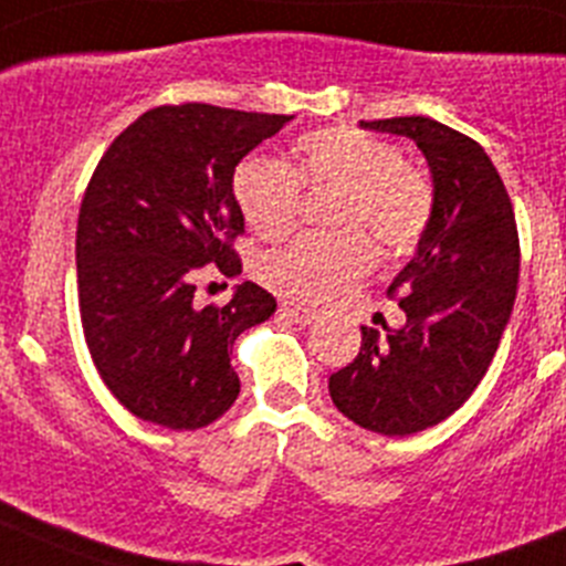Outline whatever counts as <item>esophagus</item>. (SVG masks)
<instances>
[{
    "instance_id": "1",
    "label": "esophagus",
    "mask_w": 566,
    "mask_h": 566,
    "mask_svg": "<svg viewBox=\"0 0 566 566\" xmlns=\"http://www.w3.org/2000/svg\"><path fill=\"white\" fill-rule=\"evenodd\" d=\"M280 314L289 316L292 322H300V325H308V322L316 319V311L308 308V305H300V303H283L280 305Z\"/></svg>"
}]
</instances>
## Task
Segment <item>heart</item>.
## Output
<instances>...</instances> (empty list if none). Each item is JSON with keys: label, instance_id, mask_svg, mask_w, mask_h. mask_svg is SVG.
<instances>
[{"label": "heart", "instance_id": "1", "mask_svg": "<svg viewBox=\"0 0 566 566\" xmlns=\"http://www.w3.org/2000/svg\"><path fill=\"white\" fill-rule=\"evenodd\" d=\"M294 164L247 158L235 166L233 193L244 222L261 239H286L300 219L303 188H336L333 224L338 233H305L261 261V277L274 292L305 303H327L367 274L375 247L411 250L428 230L436 193L428 175L400 158L395 144L333 125L303 133Z\"/></svg>", "mask_w": 566, "mask_h": 566}]
</instances>
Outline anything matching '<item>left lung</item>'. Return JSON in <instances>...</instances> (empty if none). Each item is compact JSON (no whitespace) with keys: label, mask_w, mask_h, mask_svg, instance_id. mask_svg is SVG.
Wrapping results in <instances>:
<instances>
[{"label":"left lung","mask_w":566,"mask_h":566,"mask_svg":"<svg viewBox=\"0 0 566 566\" xmlns=\"http://www.w3.org/2000/svg\"><path fill=\"white\" fill-rule=\"evenodd\" d=\"M406 136L433 175V217L417 255L391 280L406 325L360 327V349L327 380L333 406L360 428L411 436L459 411L486 375L520 277L514 208L478 142L428 116L360 122Z\"/></svg>","instance_id":"1"}]
</instances>
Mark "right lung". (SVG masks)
I'll return each mask as SVG.
<instances>
[{"mask_svg":"<svg viewBox=\"0 0 566 566\" xmlns=\"http://www.w3.org/2000/svg\"><path fill=\"white\" fill-rule=\"evenodd\" d=\"M292 116L186 102L138 116L113 138L77 219L85 344L122 406L171 430H197L239 397L233 342L277 303L241 283L228 305L199 308L202 274L235 277L244 217L233 171Z\"/></svg>","mask_w":566,"mask_h":566,"instance_id":"right-lung-1","label":"right lung"}]
</instances>
